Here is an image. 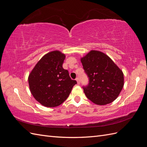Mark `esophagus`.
<instances>
[{
	"instance_id": "obj_1",
	"label": "esophagus",
	"mask_w": 147,
	"mask_h": 147,
	"mask_svg": "<svg viewBox=\"0 0 147 147\" xmlns=\"http://www.w3.org/2000/svg\"><path fill=\"white\" fill-rule=\"evenodd\" d=\"M77 80V83L79 84L80 83V78L79 77H77L76 78V79H75Z\"/></svg>"
}]
</instances>
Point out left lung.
<instances>
[{
	"label": "left lung",
	"mask_w": 147,
	"mask_h": 147,
	"mask_svg": "<svg viewBox=\"0 0 147 147\" xmlns=\"http://www.w3.org/2000/svg\"><path fill=\"white\" fill-rule=\"evenodd\" d=\"M89 84L83 86L88 99L97 105H106L116 99L124 86L122 70L105 53L91 50L81 58Z\"/></svg>",
	"instance_id": "left-lung-1"
}]
</instances>
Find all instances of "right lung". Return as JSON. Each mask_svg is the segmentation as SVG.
<instances>
[{
	"label": "right lung",
	"instance_id": "obj_1",
	"mask_svg": "<svg viewBox=\"0 0 147 147\" xmlns=\"http://www.w3.org/2000/svg\"><path fill=\"white\" fill-rule=\"evenodd\" d=\"M65 56L59 51L44 55L28 77L29 89L35 100L47 107H55L67 99L77 82L63 67Z\"/></svg>",
	"mask_w": 147,
	"mask_h": 147
}]
</instances>
